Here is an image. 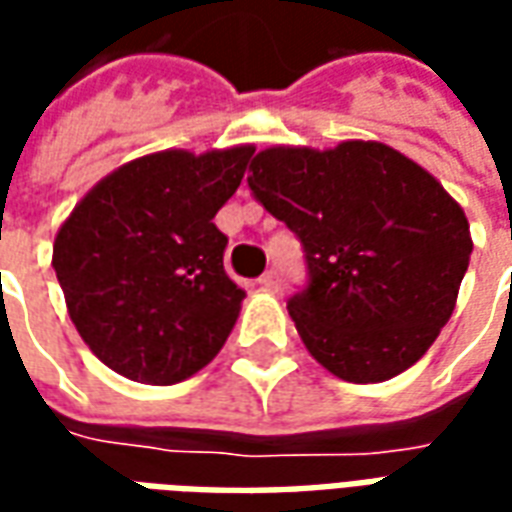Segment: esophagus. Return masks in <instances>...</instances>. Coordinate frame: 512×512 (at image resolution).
<instances>
[{
	"label": "esophagus",
	"instance_id": "1",
	"mask_svg": "<svg viewBox=\"0 0 512 512\" xmlns=\"http://www.w3.org/2000/svg\"><path fill=\"white\" fill-rule=\"evenodd\" d=\"M260 288L271 290V293H274V290H279V274H277V271H266V274L260 277Z\"/></svg>",
	"mask_w": 512,
	"mask_h": 512
}]
</instances>
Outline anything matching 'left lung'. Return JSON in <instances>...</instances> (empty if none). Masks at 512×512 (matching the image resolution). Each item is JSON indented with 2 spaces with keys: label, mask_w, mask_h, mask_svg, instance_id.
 <instances>
[{
  "label": "left lung",
  "mask_w": 512,
  "mask_h": 512,
  "mask_svg": "<svg viewBox=\"0 0 512 512\" xmlns=\"http://www.w3.org/2000/svg\"><path fill=\"white\" fill-rule=\"evenodd\" d=\"M246 180L304 246L310 285L288 310L315 362L351 384L419 362L450 321L474 246L439 180L365 139L266 147Z\"/></svg>",
  "instance_id": "1"
}]
</instances>
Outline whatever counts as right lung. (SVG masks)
Returning <instances> with one entry per match:
<instances>
[{
    "label": "right lung",
    "mask_w": 512,
    "mask_h": 512,
    "mask_svg": "<svg viewBox=\"0 0 512 512\" xmlns=\"http://www.w3.org/2000/svg\"><path fill=\"white\" fill-rule=\"evenodd\" d=\"M252 145L134 158L76 202L51 266L76 332L139 384L186 381L222 351L244 288L224 271L213 224L241 186Z\"/></svg>",
    "instance_id": "1"
}]
</instances>
